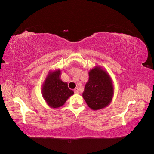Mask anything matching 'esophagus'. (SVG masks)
<instances>
[{"instance_id": "esophagus-1", "label": "esophagus", "mask_w": 154, "mask_h": 154, "mask_svg": "<svg viewBox=\"0 0 154 154\" xmlns=\"http://www.w3.org/2000/svg\"><path fill=\"white\" fill-rule=\"evenodd\" d=\"M74 92L75 94H79V88H76L74 90Z\"/></svg>"}]
</instances>
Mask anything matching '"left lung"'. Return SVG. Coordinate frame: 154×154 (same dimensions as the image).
<instances>
[{
	"instance_id": "left-lung-1",
	"label": "left lung",
	"mask_w": 154,
	"mask_h": 154,
	"mask_svg": "<svg viewBox=\"0 0 154 154\" xmlns=\"http://www.w3.org/2000/svg\"><path fill=\"white\" fill-rule=\"evenodd\" d=\"M113 92V82L107 72L99 66L90 70L82 94L90 109L96 111L106 107L111 102Z\"/></svg>"
}]
</instances>
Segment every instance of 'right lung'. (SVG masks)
Segmentation results:
<instances>
[{
  "label": "right lung",
  "mask_w": 154,
  "mask_h": 154,
  "mask_svg": "<svg viewBox=\"0 0 154 154\" xmlns=\"http://www.w3.org/2000/svg\"><path fill=\"white\" fill-rule=\"evenodd\" d=\"M60 70L49 72L42 87V95L48 105L51 108L64 105L67 99L74 94L66 82L60 79Z\"/></svg>",
  "instance_id": "obj_1"
}]
</instances>
